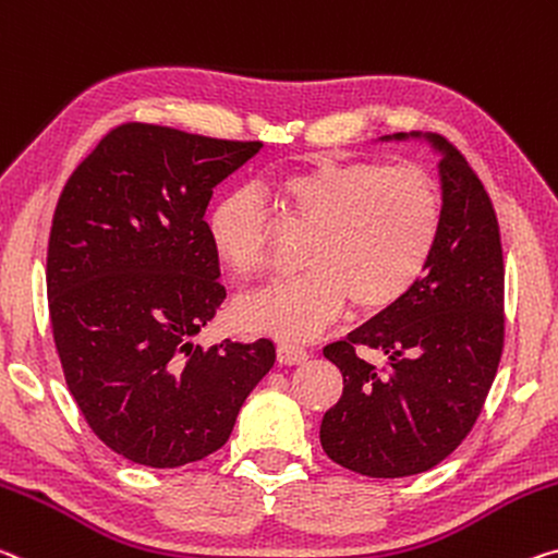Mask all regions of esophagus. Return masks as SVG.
I'll return each mask as SVG.
<instances>
[{"label": "esophagus", "mask_w": 558, "mask_h": 558, "mask_svg": "<svg viewBox=\"0 0 558 558\" xmlns=\"http://www.w3.org/2000/svg\"><path fill=\"white\" fill-rule=\"evenodd\" d=\"M307 360V350L300 348V344L280 342L278 344V362L280 365H300V362Z\"/></svg>", "instance_id": "obj_1"}]
</instances>
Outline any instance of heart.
Segmentation results:
<instances>
[{"instance_id": "b5f03b06", "label": "heart", "mask_w": 558, "mask_h": 558, "mask_svg": "<svg viewBox=\"0 0 558 558\" xmlns=\"http://www.w3.org/2000/svg\"><path fill=\"white\" fill-rule=\"evenodd\" d=\"M288 223L311 231L295 278L243 295L238 323L282 340H307L342 313H379L422 278L445 226L437 181L417 166L315 161L272 181ZM270 214L253 191H233L208 216L210 245L238 278L270 263Z\"/></svg>"}]
</instances>
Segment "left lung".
<instances>
[{"label":"left lung","mask_w":558,"mask_h":558,"mask_svg":"<svg viewBox=\"0 0 558 558\" xmlns=\"http://www.w3.org/2000/svg\"><path fill=\"white\" fill-rule=\"evenodd\" d=\"M445 226L422 278L402 300L330 342L342 395L325 412L320 441L344 470L375 480L427 472L470 435L504 350V255L499 220L470 161L445 138ZM388 357L375 368L359 355Z\"/></svg>","instance_id":"left-lung-1"}]
</instances>
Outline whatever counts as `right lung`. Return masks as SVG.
Listing matches in <instances>:
<instances>
[{
  "label": "right lung",
  "mask_w": 558,
  "mask_h": 558,
  "mask_svg": "<svg viewBox=\"0 0 558 558\" xmlns=\"http://www.w3.org/2000/svg\"><path fill=\"white\" fill-rule=\"evenodd\" d=\"M260 146L121 123L57 201L51 335L86 424L129 462L173 470L214 454L276 362L268 338L189 342L226 298L208 201Z\"/></svg>",
  "instance_id": "add662e5"
}]
</instances>
